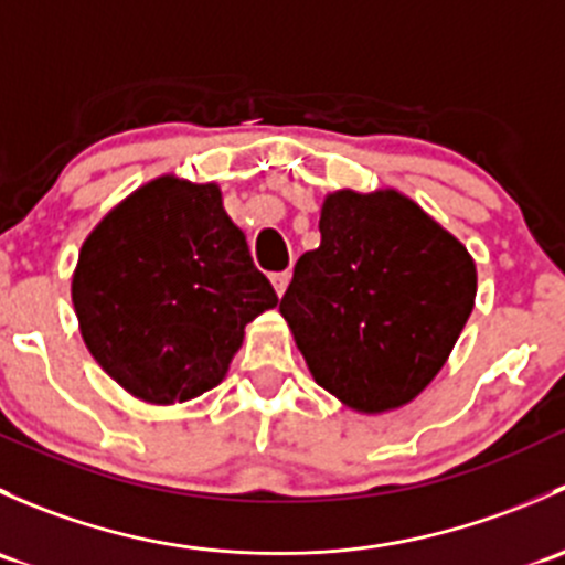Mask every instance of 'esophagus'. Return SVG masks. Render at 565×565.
Wrapping results in <instances>:
<instances>
[{
  "mask_svg": "<svg viewBox=\"0 0 565 565\" xmlns=\"http://www.w3.org/2000/svg\"><path fill=\"white\" fill-rule=\"evenodd\" d=\"M270 284H273V289H276V295H278V298H281V295L287 292L289 273H287V270H284V273H273V276H270Z\"/></svg>",
  "mask_w": 565,
  "mask_h": 565,
  "instance_id": "34e87169",
  "label": "esophagus"
}]
</instances>
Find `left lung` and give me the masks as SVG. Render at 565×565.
I'll return each mask as SVG.
<instances>
[{
	"instance_id": "left-lung-1",
	"label": "left lung",
	"mask_w": 565,
	"mask_h": 565,
	"mask_svg": "<svg viewBox=\"0 0 565 565\" xmlns=\"http://www.w3.org/2000/svg\"><path fill=\"white\" fill-rule=\"evenodd\" d=\"M278 311L311 377L355 413L413 402L476 306V262L404 193H328Z\"/></svg>"
}]
</instances>
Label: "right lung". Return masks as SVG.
<instances>
[{"instance_id": "add662e5", "label": "right lung", "mask_w": 565, "mask_h": 565, "mask_svg": "<svg viewBox=\"0 0 565 565\" xmlns=\"http://www.w3.org/2000/svg\"><path fill=\"white\" fill-rule=\"evenodd\" d=\"M71 298L100 369L147 404L215 388L246 324L278 303L221 188L174 174L136 188L89 232Z\"/></svg>"}]
</instances>
